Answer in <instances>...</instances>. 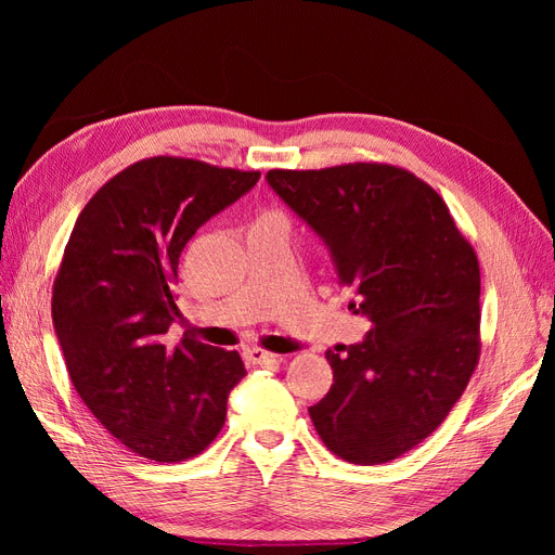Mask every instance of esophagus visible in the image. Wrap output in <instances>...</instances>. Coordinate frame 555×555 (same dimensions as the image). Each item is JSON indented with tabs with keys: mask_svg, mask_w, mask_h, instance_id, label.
I'll return each instance as SVG.
<instances>
[{
	"mask_svg": "<svg viewBox=\"0 0 555 555\" xmlns=\"http://www.w3.org/2000/svg\"><path fill=\"white\" fill-rule=\"evenodd\" d=\"M243 354L251 365H278L280 363V357L271 354V351H266L261 347H249L243 351Z\"/></svg>",
	"mask_w": 555,
	"mask_h": 555,
	"instance_id": "1",
	"label": "esophagus"
}]
</instances>
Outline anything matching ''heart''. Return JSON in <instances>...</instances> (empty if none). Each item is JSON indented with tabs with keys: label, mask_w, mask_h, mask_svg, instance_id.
Masks as SVG:
<instances>
[{
	"label": "heart",
	"mask_w": 555,
	"mask_h": 555,
	"mask_svg": "<svg viewBox=\"0 0 555 555\" xmlns=\"http://www.w3.org/2000/svg\"><path fill=\"white\" fill-rule=\"evenodd\" d=\"M268 215H275V212H268Z\"/></svg>",
	"instance_id": "heart-1"
}]
</instances>
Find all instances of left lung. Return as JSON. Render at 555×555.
I'll return each instance as SVG.
<instances>
[{"mask_svg":"<svg viewBox=\"0 0 555 555\" xmlns=\"http://www.w3.org/2000/svg\"><path fill=\"white\" fill-rule=\"evenodd\" d=\"M266 180L331 247L361 345L326 351L333 386L312 405L319 438L357 465L389 463L438 428L479 363V261L428 182L354 162L271 169Z\"/></svg>","mask_w":555,"mask_h":555,"instance_id":"1","label":"left lung"}]
</instances>
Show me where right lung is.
<instances>
[{
  "mask_svg": "<svg viewBox=\"0 0 555 555\" xmlns=\"http://www.w3.org/2000/svg\"><path fill=\"white\" fill-rule=\"evenodd\" d=\"M259 171L188 157L127 166L80 210L53 282V324L74 389L117 442L157 463L194 459L222 430L238 351L182 335L178 261L196 229Z\"/></svg>",
  "mask_w": 555,
  "mask_h": 555,
  "instance_id": "right-lung-1",
  "label": "right lung"
}]
</instances>
